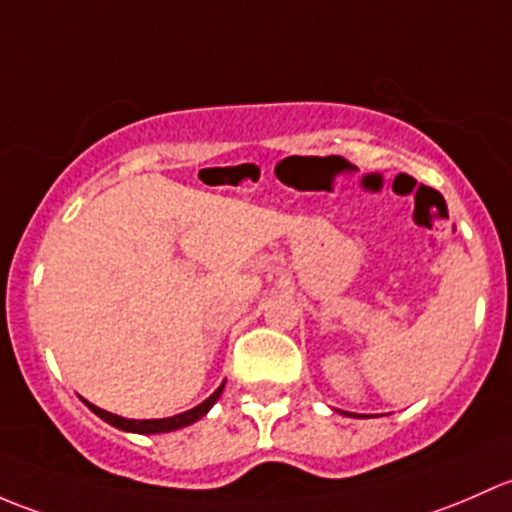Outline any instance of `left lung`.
<instances>
[{
	"instance_id": "8db88e82",
	"label": "left lung",
	"mask_w": 512,
	"mask_h": 512,
	"mask_svg": "<svg viewBox=\"0 0 512 512\" xmlns=\"http://www.w3.org/2000/svg\"><path fill=\"white\" fill-rule=\"evenodd\" d=\"M342 414H347V412H342ZM347 416H355V414H347Z\"/></svg>"
}]
</instances>
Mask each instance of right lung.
<instances>
[{
	"mask_svg": "<svg viewBox=\"0 0 512 512\" xmlns=\"http://www.w3.org/2000/svg\"><path fill=\"white\" fill-rule=\"evenodd\" d=\"M221 392H224V382L219 384L217 389H214L212 397L204 399L202 404H197L194 409H189V412H182V414H175V416H165V419H125V416H118V414H110L105 412V409L96 407V404L86 402L83 399V404H86L88 409H91L93 414L100 416L103 421H108L110 426H115V429L120 431H130V434H167V431H177V429H184V426L194 424V421H199L202 416L209 414V409L217 404V399L221 397Z\"/></svg>",
	"mask_w": 512,
	"mask_h": 512,
	"instance_id": "add662e5",
	"label": "right lung"
}]
</instances>
